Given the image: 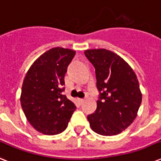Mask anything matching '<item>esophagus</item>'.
Masks as SVG:
<instances>
[{"instance_id": "34e87169", "label": "esophagus", "mask_w": 161, "mask_h": 161, "mask_svg": "<svg viewBox=\"0 0 161 161\" xmlns=\"http://www.w3.org/2000/svg\"><path fill=\"white\" fill-rule=\"evenodd\" d=\"M84 101L85 100H84V99H82V98H78V102L80 103V104H82L83 103H84Z\"/></svg>"}]
</instances>
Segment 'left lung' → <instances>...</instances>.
<instances>
[{
  "instance_id": "8db88e82",
  "label": "left lung",
  "mask_w": 161,
  "mask_h": 161,
  "mask_svg": "<svg viewBox=\"0 0 161 161\" xmlns=\"http://www.w3.org/2000/svg\"><path fill=\"white\" fill-rule=\"evenodd\" d=\"M84 53L95 68L100 93L95 112L87 117L91 129L104 136L119 135L135 120L142 101L137 76L114 52L88 49Z\"/></svg>"
}]
</instances>
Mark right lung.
I'll return each mask as SVG.
<instances>
[{"mask_svg": "<svg viewBox=\"0 0 161 161\" xmlns=\"http://www.w3.org/2000/svg\"><path fill=\"white\" fill-rule=\"evenodd\" d=\"M74 50L53 47L42 54L27 71L22 83L21 104L32 127L46 135L63 132L75 104L62 94L64 76Z\"/></svg>", "mask_w": 161, "mask_h": 161, "instance_id": "obj_1", "label": "right lung"}]
</instances>
